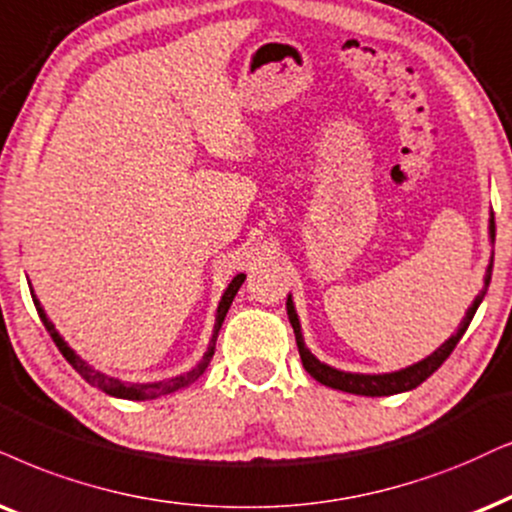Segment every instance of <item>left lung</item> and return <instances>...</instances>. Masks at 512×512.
I'll return each instance as SVG.
<instances>
[{
    "label": "left lung",
    "instance_id": "8db88e82",
    "mask_svg": "<svg viewBox=\"0 0 512 512\" xmlns=\"http://www.w3.org/2000/svg\"><path fill=\"white\" fill-rule=\"evenodd\" d=\"M489 234H491V241H494V238H496L494 219H491V222H489ZM491 267H494V260L489 262L487 276H484L482 293L475 297V302H472V307L468 309V314H465V319L461 323V328H458V333L451 335V338L446 340L444 345L437 349V352H432L428 359L418 361V364H413V366L404 368V371H397V373H383V375L345 373V371H338V368H331V366L321 364V361L316 359L307 347H304L302 333H300V321H297L293 300H290V297H288V302H286L288 319H290V326H293V331H295L297 349H300V359H302L304 371H307L314 380H319V383H323L326 387H333V390H342V392H349V394H361V397H387V394H397V392L413 390V387H418L420 383H423V380H428L430 375L435 373L437 368L442 366L446 359H449V354L454 352V347L458 345V340H461L463 333L468 331L472 316H475L477 307H480L482 297H484V293H487V288H489Z\"/></svg>",
    "mask_w": 512,
    "mask_h": 512
}]
</instances>
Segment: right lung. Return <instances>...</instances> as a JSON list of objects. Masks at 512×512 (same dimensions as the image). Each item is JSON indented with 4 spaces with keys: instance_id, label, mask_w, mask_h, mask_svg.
Returning a JSON list of instances; mask_svg holds the SVG:
<instances>
[{
    "instance_id": "add662e5",
    "label": "right lung",
    "mask_w": 512,
    "mask_h": 512,
    "mask_svg": "<svg viewBox=\"0 0 512 512\" xmlns=\"http://www.w3.org/2000/svg\"><path fill=\"white\" fill-rule=\"evenodd\" d=\"M243 281H245V274H238V276L234 278V281L229 283V288H226V293H224L222 302H219V309H217L215 335H212V342H210L208 352H205L203 361H200V364H198L196 368H193V371H189V373L177 375V378H170V380H163V383H146V385H127V383H120V380L108 378V375H103V373H99V371H94L92 366L84 364V361H82L80 357H77V354L73 352V349H70V347L66 345V342H63L61 335L56 333L54 323H51V321L47 319V314H44V309L40 307V300H37L35 295H32V302H35L37 314H40V319H42V323H44V328H47V333L51 335V340L56 342V347L61 349V354H63V357H66L68 364L73 366L75 371L80 373L82 378L87 380L89 385L99 387V390H103L106 394H111V397H120V399H139V401H144V399L163 397V394H172V392L181 390V387H189L191 383H196V380L200 378V375L205 373V368H208V366H210V361H212V354H215V342H217L219 328H222L224 316H226V312H229L231 302H234V297H236V293H238V288L243 286ZM30 293H32V290H30Z\"/></svg>"
}]
</instances>
